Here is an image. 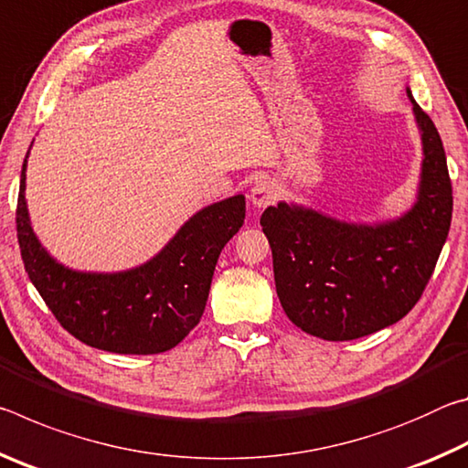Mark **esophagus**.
<instances>
[{
    "instance_id": "34e87169",
    "label": "esophagus",
    "mask_w": 468,
    "mask_h": 468,
    "mask_svg": "<svg viewBox=\"0 0 468 468\" xmlns=\"http://www.w3.org/2000/svg\"><path fill=\"white\" fill-rule=\"evenodd\" d=\"M276 197H279V186L271 179H260L258 184L251 187V194H250V200L256 208H264V206L272 204Z\"/></svg>"
}]
</instances>
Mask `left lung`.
<instances>
[{
	"label": "left lung",
	"instance_id": "left-lung-1",
	"mask_svg": "<svg viewBox=\"0 0 468 468\" xmlns=\"http://www.w3.org/2000/svg\"><path fill=\"white\" fill-rule=\"evenodd\" d=\"M407 94L423 144L413 208L366 225L281 202L260 218L272 248L276 295L307 335L353 340L390 326L413 310L431 279L452 220V184L438 130Z\"/></svg>",
	"mask_w": 468,
	"mask_h": 468
}]
</instances>
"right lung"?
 <instances>
[{"instance_id":"right-lung-1","label":"right lung","mask_w":468,"mask_h":468,"mask_svg":"<svg viewBox=\"0 0 468 468\" xmlns=\"http://www.w3.org/2000/svg\"><path fill=\"white\" fill-rule=\"evenodd\" d=\"M25 189L27 158L16 229L28 279L69 335L120 355L165 353L197 326L217 260L245 218V197L237 194L196 212L146 264L123 272H78L55 262L37 239Z\"/></svg>"}]
</instances>
